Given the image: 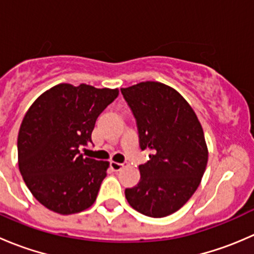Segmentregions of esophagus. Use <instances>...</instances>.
I'll list each match as a JSON object with an SVG mask.
<instances>
[{
	"mask_svg": "<svg viewBox=\"0 0 254 254\" xmlns=\"http://www.w3.org/2000/svg\"><path fill=\"white\" fill-rule=\"evenodd\" d=\"M125 166V163H119V162H111V168L113 171H115V172H118V171L122 170L123 167Z\"/></svg>",
	"mask_w": 254,
	"mask_h": 254,
	"instance_id": "obj_1",
	"label": "esophagus"
}]
</instances>
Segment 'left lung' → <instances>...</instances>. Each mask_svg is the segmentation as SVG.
I'll use <instances>...</instances> for the list:
<instances>
[{"mask_svg":"<svg viewBox=\"0 0 254 254\" xmlns=\"http://www.w3.org/2000/svg\"><path fill=\"white\" fill-rule=\"evenodd\" d=\"M120 91L136 119L140 148L151 152L125 198L146 216H168L190 199L205 172L203 127L188 102L166 84L146 81Z\"/></svg>","mask_w":254,"mask_h":254,"instance_id":"left-lung-1","label":"left lung"}]
</instances>
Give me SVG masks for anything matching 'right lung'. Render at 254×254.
Returning a JSON list of instances; mask_svg holds the SVG:
<instances>
[{
  "instance_id": "add662e5",
  "label": "right lung",
  "mask_w": 254,
  "mask_h": 254,
  "mask_svg": "<svg viewBox=\"0 0 254 254\" xmlns=\"http://www.w3.org/2000/svg\"><path fill=\"white\" fill-rule=\"evenodd\" d=\"M119 94L117 88L60 83L35 99L18 134V166L34 198L61 215L96 201L109 163L83 157L97 118Z\"/></svg>"
}]
</instances>
